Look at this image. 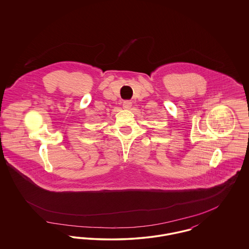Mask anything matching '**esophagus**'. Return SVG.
Wrapping results in <instances>:
<instances>
[{
	"label": "esophagus",
	"instance_id": "esophagus-1",
	"mask_svg": "<svg viewBox=\"0 0 249 249\" xmlns=\"http://www.w3.org/2000/svg\"><path fill=\"white\" fill-rule=\"evenodd\" d=\"M131 107V102L129 100H126L123 102V108L124 109H130V107Z\"/></svg>",
	"mask_w": 249,
	"mask_h": 249
}]
</instances>
